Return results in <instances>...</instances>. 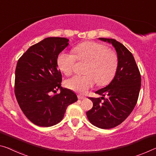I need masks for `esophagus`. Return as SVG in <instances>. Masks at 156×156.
I'll return each instance as SVG.
<instances>
[{"instance_id":"esophagus-1","label":"esophagus","mask_w":156,"mask_h":156,"mask_svg":"<svg viewBox=\"0 0 156 156\" xmlns=\"http://www.w3.org/2000/svg\"><path fill=\"white\" fill-rule=\"evenodd\" d=\"M78 97L79 99H80V100H82V99H85V96H81V95H78Z\"/></svg>"}]
</instances>
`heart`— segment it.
Returning a JSON list of instances; mask_svg holds the SVG:
<instances>
[{"label": "heart", "instance_id": "heart-1", "mask_svg": "<svg viewBox=\"0 0 156 156\" xmlns=\"http://www.w3.org/2000/svg\"><path fill=\"white\" fill-rule=\"evenodd\" d=\"M73 53L62 52L58 58V66L66 76L71 75L77 61L87 62L85 76H76L66 82L69 90L79 94H85L95 85L109 83L115 75L118 66L117 55L108 47L95 41H85L74 48Z\"/></svg>", "mask_w": 156, "mask_h": 156}]
</instances>
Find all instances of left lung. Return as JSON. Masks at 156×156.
<instances>
[{"label":"left lung","instance_id":"left-lung-1","mask_svg":"<svg viewBox=\"0 0 156 156\" xmlns=\"http://www.w3.org/2000/svg\"><path fill=\"white\" fill-rule=\"evenodd\" d=\"M98 39L115 48L118 66L109 85L95 92L108 98L103 102L99 98H90L93 108L86 114L94 126L110 129L122 123L134 109L141 87V76L133 54L122 44L113 39Z\"/></svg>","mask_w":156,"mask_h":156}]
</instances>
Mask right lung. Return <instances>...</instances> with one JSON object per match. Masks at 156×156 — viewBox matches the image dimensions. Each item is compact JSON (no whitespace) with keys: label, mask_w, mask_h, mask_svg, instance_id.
Instances as JSON below:
<instances>
[{"label":"right lung","mask_w":156,"mask_h":156,"mask_svg":"<svg viewBox=\"0 0 156 156\" xmlns=\"http://www.w3.org/2000/svg\"><path fill=\"white\" fill-rule=\"evenodd\" d=\"M68 39L47 37L32 46L17 62L15 96L26 117L39 126L60 122L66 108L78 101L72 90L61 87L58 58L69 46ZM60 89L61 93L51 95Z\"/></svg>","instance_id":"add662e5"}]
</instances>
